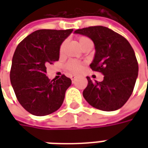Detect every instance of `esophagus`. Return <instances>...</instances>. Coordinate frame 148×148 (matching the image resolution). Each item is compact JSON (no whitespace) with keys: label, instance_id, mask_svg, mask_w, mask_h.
<instances>
[{"label":"esophagus","instance_id":"1","mask_svg":"<svg viewBox=\"0 0 148 148\" xmlns=\"http://www.w3.org/2000/svg\"><path fill=\"white\" fill-rule=\"evenodd\" d=\"M76 77H77V76H75V75H71V80H72V81L74 80V79H75Z\"/></svg>","mask_w":148,"mask_h":148}]
</instances>
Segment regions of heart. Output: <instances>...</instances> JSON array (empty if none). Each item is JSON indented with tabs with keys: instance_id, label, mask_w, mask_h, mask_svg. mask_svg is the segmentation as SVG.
Masks as SVG:
<instances>
[{
	"instance_id": "b5f03b06",
	"label": "heart",
	"mask_w": 148,
	"mask_h": 148,
	"mask_svg": "<svg viewBox=\"0 0 148 148\" xmlns=\"http://www.w3.org/2000/svg\"><path fill=\"white\" fill-rule=\"evenodd\" d=\"M90 41H91V40L86 36H80L77 37V42H78V44L80 45L81 47H82V46L85 43H86L87 42H90ZM65 45H66V42H63L59 47V54L60 55H62L64 52ZM66 69L72 74H78L83 69V63H82L80 62L74 61V60H70L66 64Z\"/></svg>"
}]
</instances>
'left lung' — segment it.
Instances as JSON below:
<instances>
[{
	"instance_id": "8db88e82",
	"label": "left lung",
	"mask_w": 148,
	"mask_h": 148,
	"mask_svg": "<svg viewBox=\"0 0 148 148\" xmlns=\"http://www.w3.org/2000/svg\"><path fill=\"white\" fill-rule=\"evenodd\" d=\"M74 32L93 40L96 53L90 66L104 75L102 82H92L87 77L84 98L90 106L103 111L121 108L133 92L138 76L133 48L124 36L103 26L84 27Z\"/></svg>"
}]
</instances>
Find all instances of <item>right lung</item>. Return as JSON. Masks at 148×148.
Listing matches in <instances>:
<instances>
[{
    "label": "right lung",
    "instance_id": "add662e5",
    "mask_svg": "<svg viewBox=\"0 0 148 148\" xmlns=\"http://www.w3.org/2000/svg\"><path fill=\"white\" fill-rule=\"evenodd\" d=\"M73 29H41L24 38L14 52L10 81L18 101L35 116H46L57 111L71 85L62 74L57 80L46 76L47 65L58 61L59 47Z\"/></svg>",
    "mask_w": 148,
    "mask_h": 148
}]
</instances>
